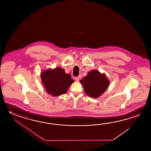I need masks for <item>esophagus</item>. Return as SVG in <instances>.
<instances>
[{"mask_svg": "<svg viewBox=\"0 0 151 151\" xmlns=\"http://www.w3.org/2000/svg\"><path fill=\"white\" fill-rule=\"evenodd\" d=\"M75 80L77 82L79 81V77H75Z\"/></svg>", "mask_w": 151, "mask_h": 151, "instance_id": "34e87169", "label": "esophagus"}]
</instances>
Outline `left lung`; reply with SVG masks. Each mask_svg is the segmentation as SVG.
<instances>
[{
    "label": "left lung",
    "mask_w": 151,
    "mask_h": 151,
    "mask_svg": "<svg viewBox=\"0 0 151 151\" xmlns=\"http://www.w3.org/2000/svg\"><path fill=\"white\" fill-rule=\"evenodd\" d=\"M80 82L83 85L85 93L93 98L101 96L109 85V80L106 74L96 70L90 71Z\"/></svg>",
    "instance_id": "obj_1"
}]
</instances>
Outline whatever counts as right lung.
<instances>
[{
    "label": "right lung",
    "mask_w": 151,
    "mask_h": 151,
    "mask_svg": "<svg viewBox=\"0 0 151 151\" xmlns=\"http://www.w3.org/2000/svg\"><path fill=\"white\" fill-rule=\"evenodd\" d=\"M40 77L46 92L52 96L65 94L71 84L74 83L71 74L66 73L64 69L60 67L42 71Z\"/></svg>",
    "instance_id": "right-lung-1"
}]
</instances>
